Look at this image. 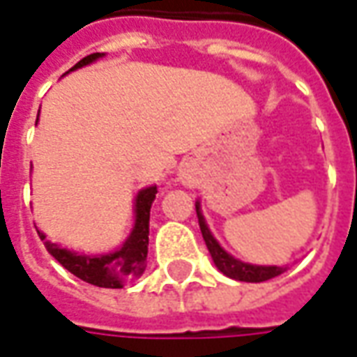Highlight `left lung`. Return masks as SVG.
Returning <instances> with one entry per match:
<instances>
[{"instance_id": "1", "label": "left lung", "mask_w": 357, "mask_h": 357, "mask_svg": "<svg viewBox=\"0 0 357 357\" xmlns=\"http://www.w3.org/2000/svg\"><path fill=\"white\" fill-rule=\"evenodd\" d=\"M195 211H197V219H199V229H201V234H203V240L209 248V254L217 270L220 273H225L227 278L236 281H248V283H260V281H268L271 278H278L281 275L285 268H280V266H256V264H248V261L236 260L234 256H230L227 250L220 246L217 238L213 236V232L207 227L205 222V217L201 213V203H195Z\"/></svg>"}]
</instances>
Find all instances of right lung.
Masks as SVG:
<instances>
[{
  "instance_id": "add662e5",
  "label": "right lung",
  "mask_w": 357,
  "mask_h": 357,
  "mask_svg": "<svg viewBox=\"0 0 357 357\" xmlns=\"http://www.w3.org/2000/svg\"><path fill=\"white\" fill-rule=\"evenodd\" d=\"M101 56H105V54L103 52L89 54V56L82 58L72 70L87 66V64L96 62ZM156 193H158L156 185H150V188L138 191L137 199H135V227L130 230L128 238L123 242V246L115 250V252L97 254V256L77 254L74 250L60 248L58 244L46 240V234H43L40 230H38V236H40V240H45L48 254L54 256V260L60 261L76 278L86 281V283H91V285H97V287L121 289L125 283L137 280L146 268L150 207H152V201L156 199Z\"/></svg>"
}]
</instances>
